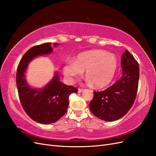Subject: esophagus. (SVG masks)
Segmentation results:
<instances>
[{
    "instance_id": "34e87169",
    "label": "esophagus",
    "mask_w": 156,
    "mask_h": 156,
    "mask_svg": "<svg viewBox=\"0 0 156 156\" xmlns=\"http://www.w3.org/2000/svg\"><path fill=\"white\" fill-rule=\"evenodd\" d=\"M83 91V88H79L78 89V92L79 93H81Z\"/></svg>"
}]
</instances>
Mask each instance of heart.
Instances as JSON below:
<instances>
[{
  "label": "heart",
  "instance_id": "1",
  "mask_svg": "<svg viewBox=\"0 0 156 156\" xmlns=\"http://www.w3.org/2000/svg\"><path fill=\"white\" fill-rule=\"evenodd\" d=\"M117 68L118 61L114 55L96 50L79 55L74 62L68 61L63 70L64 75L71 80L85 71V77L88 81L95 87L102 88L112 81Z\"/></svg>",
  "mask_w": 156,
  "mask_h": 156
}]
</instances>
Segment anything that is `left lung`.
Instances as JSON below:
<instances>
[{"label": "left lung", "mask_w": 156, "mask_h": 156, "mask_svg": "<svg viewBox=\"0 0 156 156\" xmlns=\"http://www.w3.org/2000/svg\"><path fill=\"white\" fill-rule=\"evenodd\" d=\"M122 76L120 80L101 92H94L89 107L94 115L107 121L123 117L133 106L137 93L139 66L127 49L121 57Z\"/></svg>", "instance_id": "8db88e82"}]
</instances>
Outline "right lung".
Masks as SVG:
<instances>
[{"label":"right lung","mask_w":156,"mask_h":156,"mask_svg":"<svg viewBox=\"0 0 156 156\" xmlns=\"http://www.w3.org/2000/svg\"><path fill=\"white\" fill-rule=\"evenodd\" d=\"M56 47L58 44L54 43ZM53 49L51 43L32 47L23 55L18 65L16 84L23 109L31 119L38 123L49 124L58 121L67 111L69 96L77 89L60 81L58 72L49 83L41 88H34L27 83L25 73L28 66L37 56L49 55Z\"/></svg>","instance_id":"1"}]
</instances>
